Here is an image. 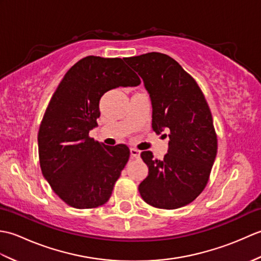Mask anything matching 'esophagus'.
Returning <instances> with one entry per match:
<instances>
[{"label": "esophagus", "mask_w": 261, "mask_h": 261, "mask_svg": "<svg viewBox=\"0 0 261 261\" xmlns=\"http://www.w3.org/2000/svg\"><path fill=\"white\" fill-rule=\"evenodd\" d=\"M130 153L134 158H139L140 157V150H138V149H136V148H131Z\"/></svg>", "instance_id": "1"}]
</instances>
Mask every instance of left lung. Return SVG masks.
Segmentation results:
<instances>
[{"instance_id": "8db88e82", "label": "left lung", "mask_w": 261, "mask_h": 261, "mask_svg": "<svg viewBox=\"0 0 261 261\" xmlns=\"http://www.w3.org/2000/svg\"><path fill=\"white\" fill-rule=\"evenodd\" d=\"M124 60L150 95L153 131H169L163 160L141 152L149 173L139 185L140 195L153 207L185 206L206 186L218 151L208 104L196 81L168 55L148 53Z\"/></svg>"}]
</instances>
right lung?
Instances as JSON below:
<instances>
[{"instance_id":"right-lung-1","label":"right lung","mask_w":261,"mask_h":261,"mask_svg":"<svg viewBox=\"0 0 261 261\" xmlns=\"http://www.w3.org/2000/svg\"><path fill=\"white\" fill-rule=\"evenodd\" d=\"M140 79L121 58L87 56L59 83L38 132L39 162L53 191L75 208L105 204L130 157L125 145L105 146L88 136L97 125L99 99Z\"/></svg>"}]
</instances>
